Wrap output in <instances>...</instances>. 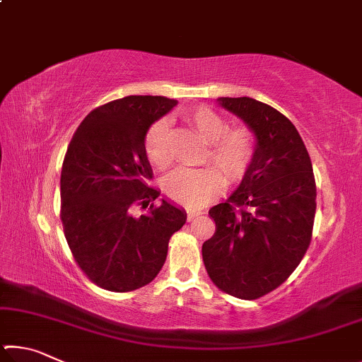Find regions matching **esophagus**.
I'll return each mask as SVG.
<instances>
[{
    "label": "esophagus",
    "instance_id": "1",
    "mask_svg": "<svg viewBox=\"0 0 362 362\" xmlns=\"http://www.w3.org/2000/svg\"><path fill=\"white\" fill-rule=\"evenodd\" d=\"M198 216H201L199 211H188L187 212V220H188V222H192V220H194Z\"/></svg>",
    "mask_w": 362,
    "mask_h": 362
}]
</instances>
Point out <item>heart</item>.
<instances>
[{
  "label": "heart",
  "mask_w": 362,
  "mask_h": 362,
  "mask_svg": "<svg viewBox=\"0 0 362 362\" xmlns=\"http://www.w3.org/2000/svg\"><path fill=\"white\" fill-rule=\"evenodd\" d=\"M183 121L207 144L201 163L211 168L175 170L164 179L163 189L174 203L198 209L217 198L225 182L236 185L247 175L255 158L257 137L250 126H230L225 115L207 105L188 110ZM144 153L153 168H169L173 161L170 134L164 119L155 121L146 129Z\"/></svg>",
  "instance_id": "b5f03b06"
}]
</instances>
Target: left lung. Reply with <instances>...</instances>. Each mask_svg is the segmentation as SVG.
Masks as SVG:
<instances>
[{"mask_svg": "<svg viewBox=\"0 0 362 362\" xmlns=\"http://www.w3.org/2000/svg\"><path fill=\"white\" fill-rule=\"evenodd\" d=\"M218 102L252 127L257 151L236 192L209 211L216 233L203 244V260L220 291L255 300L283 284L310 246L313 166L296 126L276 108L250 97Z\"/></svg>", "mask_w": 362, "mask_h": 362, "instance_id": "left-lung-1", "label": "left lung"}]
</instances>
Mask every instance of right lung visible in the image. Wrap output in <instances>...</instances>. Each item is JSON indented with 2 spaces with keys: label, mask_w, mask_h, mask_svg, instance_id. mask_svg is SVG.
Listing matches in <instances>:
<instances>
[{
  "label": "right lung",
  "mask_w": 362,
  "mask_h": 362,
  "mask_svg": "<svg viewBox=\"0 0 362 362\" xmlns=\"http://www.w3.org/2000/svg\"><path fill=\"white\" fill-rule=\"evenodd\" d=\"M177 105L163 95H127L94 108L66 148L60 174V220L73 259L94 284L131 292L156 278L170 236L185 223L179 207L148 187L144 153L150 124ZM149 211L132 216L134 206Z\"/></svg>",
  "instance_id": "obj_1"
}]
</instances>
